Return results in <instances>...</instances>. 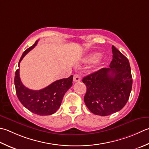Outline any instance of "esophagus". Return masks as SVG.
Segmentation results:
<instances>
[{"label": "esophagus", "mask_w": 149, "mask_h": 149, "mask_svg": "<svg viewBox=\"0 0 149 149\" xmlns=\"http://www.w3.org/2000/svg\"><path fill=\"white\" fill-rule=\"evenodd\" d=\"M73 80H74V83H77L79 82V81H81V77L79 76V75H78L77 74H75L74 75V79H73Z\"/></svg>", "instance_id": "34e87169"}]
</instances>
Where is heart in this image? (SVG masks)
<instances>
[{"label": "heart", "mask_w": 149, "mask_h": 149, "mask_svg": "<svg viewBox=\"0 0 149 149\" xmlns=\"http://www.w3.org/2000/svg\"><path fill=\"white\" fill-rule=\"evenodd\" d=\"M98 53H92L88 54L84 59V62L90 63L94 62V67H97L101 62V57H99Z\"/></svg>", "instance_id": "obj_1"}]
</instances>
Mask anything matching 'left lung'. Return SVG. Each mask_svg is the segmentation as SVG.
Listing matches in <instances>:
<instances>
[{
	"instance_id": "left-lung-1",
	"label": "left lung",
	"mask_w": 149,
	"mask_h": 149,
	"mask_svg": "<svg viewBox=\"0 0 149 149\" xmlns=\"http://www.w3.org/2000/svg\"><path fill=\"white\" fill-rule=\"evenodd\" d=\"M110 68H103L83 77L86 86L84 101L90 112L106 116L118 112L129 100L132 86L129 61L114 46Z\"/></svg>"
}]
</instances>
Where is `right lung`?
<instances>
[{
    "mask_svg": "<svg viewBox=\"0 0 149 149\" xmlns=\"http://www.w3.org/2000/svg\"><path fill=\"white\" fill-rule=\"evenodd\" d=\"M38 40L22 54L20 63L31 49L37 45ZM73 75L52 83L46 88L39 90H30L24 86L19 76V68L15 75V86L17 97L22 105L28 110L39 116L52 115L56 112L61 106L65 93L72 86Z\"/></svg>",
    "mask_w": 149,
    "mask_h": 149,
    "instance_id": "1",
    "label": "right lung"
}]
</instances>
